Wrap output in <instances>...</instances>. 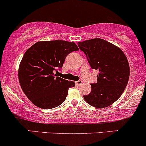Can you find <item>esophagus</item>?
<instances>
[{
    "instance_id": "obj_1",
    "label": "esophagus",
    "mask_w": 146,
    "mask_h": 146,
    "mask_svg": "<svg viewBox=\"0 0 146 146\" xmlns=\"http://www.w3.org/2000/svg\"><path fill=\"white\" fill-rule=\"evenodd\" d=\"M75 83H76L77 86H80L82 84V80H78V81H76V82H75Z\"/></svg>"
}]
</instances>
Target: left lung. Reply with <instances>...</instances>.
I'll return each instance as SVG.
<instances>
[{"instance_id":"8db88e82","label":"left lung","mask_w":146,"mask_h":146,"mask_svg":"<svg viewBox=\"0 0 146 146\" xmlns=\"http://www.w3.org/2000/svg\"><path fill=\"white\" fill-rule=\"evenodd\" d=\"M92 69L98 70V82L91 84V91L84 95L88 104L103 108L114 103L128 83L130 68L127 57L119 47L102 38L78 42Z\"/></svg>"}]
</instances>
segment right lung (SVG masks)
<instances>
[{
	"instance_id": "add662e5",
	"label": "right lung",
	"mask_w": 146,
	"mask_h": 146,
	"mask_svg": "<svg viewBox=\"0 0 146 146\" xmlns=\"http://www.w3.org/2000/svg\"><path fill=\"white\" fill-rule=\"evenodd\" d=\"M73 42L39 41L24 53L18 70L23 93L32 104L42 109H51L66 100L68 89L75 83L56 76L54 72L62 68L71 52L78 51Z\"/></svg>"
}]
</instances>
